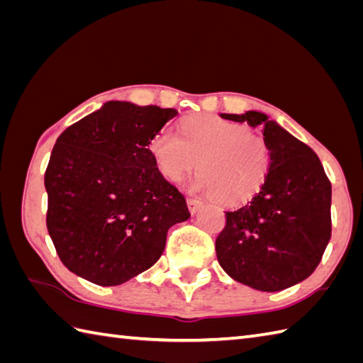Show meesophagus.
Instances as JSON below:
<instances>
[{"mask_svg":"<svg viewBox=\"0 0 363 363\" xmlns=\"http://www.w3.org/2000/svg\"><path fill=\"white\" fill-rule=\"evenodd\" d=\"M187 206H189V211H190V213L191 215H195L199 209H201V201H198V199H195V198H189L187 199Z\"/></svg>","mask_w":363,"mask_h":363,"instance_id":"obj_1","label":"esophagus"}]
</instances>
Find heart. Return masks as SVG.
Returning <instances> with one entry per match:
<instances>
[{
	"mask_svg": "<svg viewBox=\"0 0 363 363\" xmlns=\"http://www.w3.org/2000/svg\"><path fill=\"white\" fill-rule=\"evenodd\" d=\"M150 151L159 172L172 182H179L198 161L191 189L225 204L242 203L256 194L269 168V146L264 137L213 115L184 118L181 135L157 130Z\"/></svg>",
	"mask_w": 363,
	"mask_h": 363,
	"instance_id": "heart-1",
	"label": "heart"
}]
</instances>
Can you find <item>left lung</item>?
<instances>
[{
  "mask_svg": "<svg viewBox=\"0 0 363 363\" xmlns=\"http://www.w3.org/2000/svg\"><path fill=\"white\" fill-rule=\"evenodd\" d=\"M260 128L269 146V168L248 203L226 211L215 242L221 268L260 291L299 284L318 267L330 240L333 187L317 154L259 111L220 113Z\"/></svg>",
  "mask_w": 363,
  "mask_h": 363,
  "instance_id": "left-lung-1",
  "label": "left lung"
}]
</instances>
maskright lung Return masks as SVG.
<instances>
[{"label": "right lung", "mask_w": 363, "mask_h": 363, "mask_svg": "<svg viewBox=\"0 0 363 363\" xmlns=\"http://www.w3.org/2000/svg\"><path fill=\"white\" fill-rule=\"evenodd\" d=\"M176 115L107 101L59 135L45 173L46 226L72 273L104 287L125 284L156 264L168 229L190 218L150 151Z\"/></svg>", "instance_id": "add662e5"}]
</instances>
